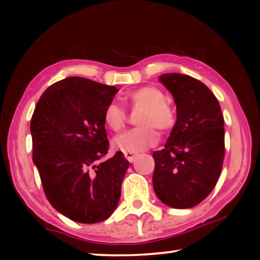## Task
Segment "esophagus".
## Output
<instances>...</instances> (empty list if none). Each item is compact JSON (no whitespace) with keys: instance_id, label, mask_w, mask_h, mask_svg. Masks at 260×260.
<instances>
[{"instance_id":"obj_1","label":"esophagus","mask_w":260,"mask_h":260,"mask_svg":"<svg viewBox=\"0 0 260 260\" xmlns=\"http://www.w3.org/2000/svg\"><path fill=\"white\" fill-rule=\"evenodd\" d=\"M124 156L127 160L133 162L135 160V158L138 157V153L136 152H124Z\"/></svg>"}]
</instances>
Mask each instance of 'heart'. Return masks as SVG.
Returning a JSON list of instances; mask_svg holds the SVG:
<instances>
[{"label": "heart", "instance_id": "heart-1", "mask_svg": "<svg viewBox=\"0 0 260 260\" xmlns=\"http://www.w3.org/2000/svg\"><path fill=\"white\" fill-rule=\"evenodd\" d=\"M126 102L133 110H142L136 127L118 135L113 147L122 152H140L156 146L161 132L172 129L177 121V113L165 102V94L157 87L147 86L127 94ZM127 121L126 111L116 103L109 104L104 110V122L110 129L119 132Z\"/></svg>", "mask_w": 260, "mask_h": 260}]
</instances>
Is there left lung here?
Returning <instances> with one entry per match:
<instances>
[{
	"label": "left lung",
	"instance_id": "8db88e82",
	"mask_svg": "<svg viewBox=\"0 0 260 260\" xmlns=\"http://www.w3.org/2000/svg\"><path fill=\"white\" fill-rule=\"evenodd\" d=\"M159 81L177 104V121L162 150L153 152V190L174 209L200 204L213 190L225 157V128L220 104L203 82L181 73Z\"/></svg>",
	"mask_w": 260,
	"mask_h": 260
}]
</instances>
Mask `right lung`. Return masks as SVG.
I'll list each match as a JSON object with an SVG mask.
<instances>
[{
  "mask_svg": "<svg viewBox=\"0 0 260 260\" xmlns=\"http://www.w3.org/2000/svg\"><path fill=\"white\" fill-rule=\"evenodd\" d=\"M118 89L81 77L48 87L30 120L33 162L52 208L73 221H104L117 208L129 161L108 153L104 110Z\"/></svg>",
  "mask_w": 260,
  "mask_h": 260,
  "instance_id": "1",
  "label": "right lung"
}]
</instances>
